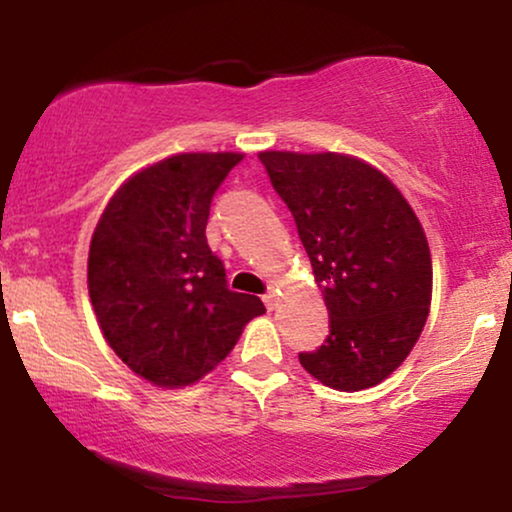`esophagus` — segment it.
<instances>
[{"instance_id": "obj_1", "label": "esophagus", "mask_w": 512, "mask_h": 512, "mask_svg": "<svg viewBox=\"0 0 512 512\" xmlns=\"http://www.w3.org/2000/svg\"><path fill=\"white\" fill-rule=\"evenodd\" d=\"M263 303H265V307H268L270 312L275 310V307H277V293H275V291H268V293H265V296H263Z\"/></svg>"}]
</instances>
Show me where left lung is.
<instances>
[{
	"instance_id": "obj_1",
	"label": "left lung",
	"mask_w": 512,
	"mask_h": 512,
	"mask_svg": "<svg viewBox=\"0 0 512 512\" xmlns=\"http://www.w3.org/2000/svg\"><path fill=\"white\" fill-rule=\"evenodd\" d=\"M296 221L331 317L307 373L340 391L380 384L405 361L431 305V254L401 191L340 153H258Z\"/></svg>"
}]
</instances>
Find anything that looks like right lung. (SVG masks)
<instances>
[{"instance_id": "obj_1", "label": "right lung", "mask_w": 512, "mask_h": 512, "mask_svg": "<svg viewBox=\"0 0 512 512\" xmlns=\"http://www.w3.org/2000/svg\"><path fill=\"white\" fill-rule=\"evenodd\" d=\"M242 153H179L118 188L97 223L88 291L97 321L125 366L158 387H184L235 347L265 312L228 289L207 244L214 193Z\"/></svg>"}]
</instances>
